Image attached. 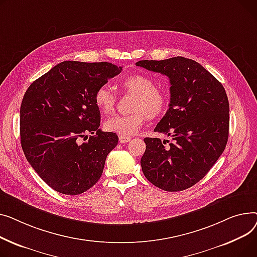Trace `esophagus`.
<instances>
[{"label": "esophagus", "mask_w": 257, "mask_h": 257, "mask_svg": "<svg viewBox=\"0 0 257 257\" xmlns=\"http://www.w3.org/2000/svg\"><path fill=\"white\" fill-rule=\"evenodd\" d=\"M131 140H132V138L127 137V136H119V142L120 143H126Z\"/></svg>", "instance_id": "1"}]
</instances>
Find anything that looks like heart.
<instances>
[{"instance_id": "heart-1", "label": "heart", "mask_w": 257, "mask_h": 257, "mask_svg": "<svg viewBox=\"0 0 257 257\" xmlns=\"http://www.w3.org/2000/svg\"><path fill=\"white\" fill-rule=\"evenodd\" d=\"M120 85L127 92L135 94L131 114L115 115L105 120L104 128L120 136L137 133L146 117L157 118L168 108L169 96L164 89L155 86L152 78L141 73H133L120 80ZM116 97L108 85H102L94 93V103L101 114H110L115 108Z\"/></svg>"}]
</instances>
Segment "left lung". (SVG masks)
<instances>
[{
  "mask_svg": "<svg viewBox=\"0 0 257 257\" xmlns=\"http://www.w3.org/2000/svg\"><path fill=\"white\" fill-rule=\"evenodd\" d=\"M136 65L167 75L171 85L169 109L155 132L170 136L173 142L165 146V140L145 138L142 171L164 191L189 189L205 176L227 144V94L214 75L192 59L142 60Z\"/></svg>",
  "mask_w": 257,
  "mask_h": 257,
  "instance_id": "1",
  "label": "left lung"
}]
</instances>
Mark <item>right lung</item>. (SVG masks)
Here are the masks:
<instances>
[{"label":"right lung","mask_w":257,"mask_h":257,"mask_svg":"<svg viewBox=\"0 0 257 257\" xmlns=\"http://www.w3.org/2000/svg\"><path fill=\"white\" fill-rule=\"evenodd\" d=\"M109 62L64 61L29 86L21 104V144L43 182L65 195L93 187L118 143L102 132L96 89L121 72ZM88 141L82 144L80 139Z\"/></svg>","instance_id":"obj_1"}]
</instances>
